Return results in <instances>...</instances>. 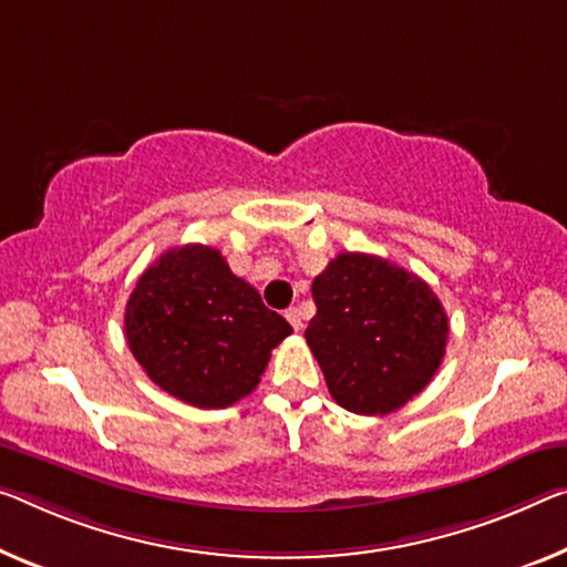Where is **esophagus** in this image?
<instances>
[{"label": "esophagus", "mask_w": 567, "mask_h": 567, "mask_svg": "<svg viewBox=\"0 0 567 567\" xmlns=\"http://www.w3.org/2000/svg\"><path fill=\"white\" fill-rule=\"evenodd\" d=\"M286 319H289V324L296 329V332H301V329H303V319H301V311H299V309H296V307L286 309Z\"/></svg>", "instance_id": "esophagus-1"}]
</instances>
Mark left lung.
<instances>
[{
    "label": "left lung",
    "mask_w": 567,
    "mask_h": 567,
    "mask_svg": "<svg viewBox=\"0 0 567 567\" xmlns=\"http://www.w3.org/2000/svg\"><path fill=\"white\" fill-rule=\"evenodd\" d=\"M307 342L344 411L385 415L433 380L449 317L431 286L390 260L339 254L311 284Z\"/></svg>",
    "instance_id": "8db88e82"
}]
</instances>
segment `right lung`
Instances as JSON below:
<instances>
[{
    "label": "right lung",
    "mask_w": 567,
    "mask_h": 567,
    "mask_svg": "<svg viewBox=\"0 0 567 567\" xmlns=\"http://www.w3.org/2000/svg\"><path fill=\"white\" fill-rule=\"evenodd\" d=\"M124 329L154 385L205 411L254 393L271 350L291 334L220 250L199 243L167 250L138 276Z\"/></svg>",
    "instance_id": "obj_1"
}]
</instances>
